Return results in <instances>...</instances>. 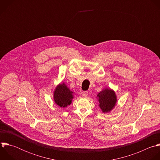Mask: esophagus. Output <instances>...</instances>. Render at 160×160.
<instances>
[{"instance_id": "obj_1", "label": "esophagus", "mask_w": 160, "mask_h": 160, "mask_svg": "<svg viewBox=\"0 0 160 160\" xmlns=\"http://www.w3.org/2000/svg\"><path fill=\"white\" fill-rule=\"evenodd\" d=\"M88 92L87 91H82V95L83 96V97H87V95H88Z\"/></svg>"}]
</instances>
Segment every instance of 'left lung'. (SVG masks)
Returning a JSON list of instances; mask_svg holds the SVG:
<instances>
[{
  "instance_id": "obj_1",
  "label": "left lung",
  "mask_w": 160,
  "mask_h": 160,
  "mask_svg": "<svg viewBox=\"0 0 160 160\" xmlns=\"http://www.w3.org/2000/svg\"><path fill=\"white\" fill-rule=\"evenodd\" d=\"M97 97L99 101V107L103 113L111 111L117 102V97L115 92L110 89H105L100 91Z\"/></svg>"
}]
</instances>
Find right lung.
Returning <instances> with one entry per match:
<instances>
[{
	"label": "right lung",
	"instance_id": "obj_1",
	"mask_svg": "<svg viewBox=\"0 0 160 160\" xmlns=\"http://www.w3.org/2000/svg\"><path fill=\"white\" fill-rule=\"evenodd\" d=\"M73 92L68 86L62 83L59 84L55 89L53 92V99L56 105L59 107L65 108L69 105L73 98Z\"/></svg>",
	"mask_w": 160,
	"mask_h": 160
}]
</instances>
